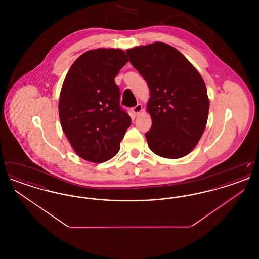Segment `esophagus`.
I'll return each instance as SVG.
<instances>
[{"label":"esophagus","mask_w":259,"mask_h":259,"mask_svg":"<svg viewBox=\"0 0 259 259\" xmlns=\"http://www.w3.org/2000/svg\"><path fill=\"white\" fill-rule=\"evenodd\" d=\"M142 111H143V107H142L141 104H138L137 106H135V107L132 109V112H133L135 115L140 114V113L142 112Z\"/></svg>","instance_id":"obj_1"}]
</instances>
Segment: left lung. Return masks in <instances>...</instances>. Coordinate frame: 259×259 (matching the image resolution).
I'll list each match as a JSON object with an SVG mask.
<instances>
[{
  "mask_svg": "<svg viewBox=\"0 0 259 259\" xmlns=\"http://www.w3.org/2000/svg\"><path fill=\"white\" fill-rule=\"evenodd\" d=\"M148 83L147 111L151 128L148 148L164 158L190 153L203 135L209 115L207 87L197 69L172 46L155 41L126 50Z\"/></svg>",
  "mask_w": 259,
  "mask_h": 259,
  "instance_id": "left-lung-1",
  "label": "left lung"
}]
</instances>
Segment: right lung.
<instances>
[{"label": "right lung", "mask_w": 259, "mask_h": 259, "mask_svg": "<svg viewBox=\"0 0 259 259\" xmlns=\"http://www.w3.org/2000/svg\"><path fill=\"white\" fill-rule=\"evenodd\" d=\"M129 61L119 49H97L81 54L62 84L59 118L74 152L102 163L117 154L131 118L119 106L114 78Z\"/></svg>", "instance_id": "right-lung-1"}]
</instances>
